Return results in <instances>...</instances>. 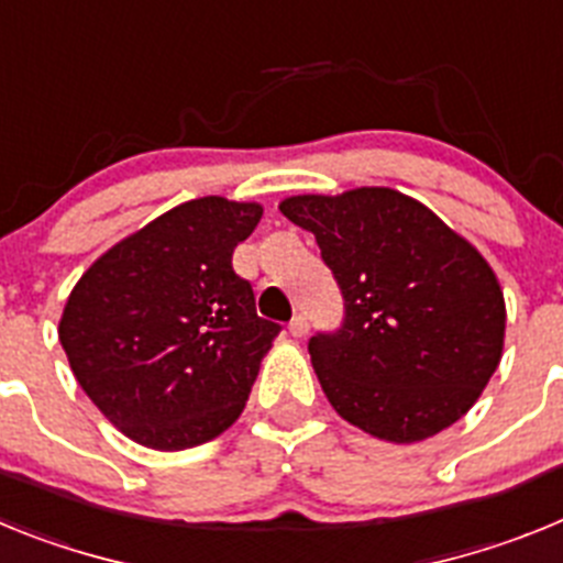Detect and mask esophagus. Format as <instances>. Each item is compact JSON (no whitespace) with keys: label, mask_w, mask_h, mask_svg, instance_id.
Segmentation results:
<instances>
[{"label":"esophagus","mask_w":563,"mask_h":563,"mask_svg":"<svg viewBox=\"0 0 563 563\" xmlns=\"http://www.w3.org/2000/svg\"><path fill=\"white\" fill-rule=\"evenodd\" d=\"M287 330H290L292 338H305L307 330H310V324H307V318H305V316H296V318H292V321H290V324H287Z\"/></svg>","instance_id":"obj_1"}]
</instances>
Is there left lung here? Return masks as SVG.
<instances>
[{
  "instance_id": "obj_1",
  "label": "left lung",
  "mask_w": 563,
  "mask_h": 563,
  "mask_svg": "<svg viewBox=\"0 0 563 563\" xmlns=\"http://www.w3.org/2000/svg\"><path fill=\"white\" fill-rule=\"evenodd\" d=\"M278 208L316 236L341 287V330L310 338L332 409L386 442L454 426L505 346V296L482 253L395 188L301 194Z\"/></svg>"
}]
</instances>
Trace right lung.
Here are the masks:
<instances>
[{
    "mask_svg": "<svg viewBox=\"0 0 563 563\" xmlns=\"http://www.w3.org/2000/svg\"><path fill=\"white\" fill-rule=\"evenodd\" d=\"M258 220V202H183L109 247L69 292L58 321L69 369L129 440L194 449L245 409L282 332L231 265Z\"/></svg>",
    "mask_w": 563,
    "mask_h": 563,
    "instance_id": "add662e5",
    "label": "right lung"
}]
</instances>
